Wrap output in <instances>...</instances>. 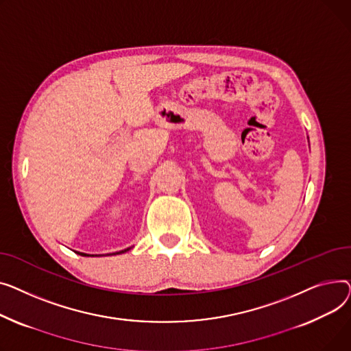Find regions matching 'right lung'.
<instances>
[{"instance_id": "add662e5", "label": "right lung", "mask_w": 351, "mask_h": 351, "mask_svg": "<svg viewBox=\"0 0 351 351\" xmlns=\"http://www.w3.org/2000/svg\"><path fill=\"white\" fill-rule=\"evenodd\" d=\"M128 251H130V248H126V250L119 251V252H114V254H110V255H119V254H125V252H128ZM76 254H79V255H82V256H100V255H89V254H84V252H76Z\"/></svg>"}]
</instances>
